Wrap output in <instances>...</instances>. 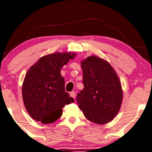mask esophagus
<instances>
[{
    "label": "esophagus",
    "mask_w": 152,
    "mask_h": 152,
    "mask_svg": "<svg viewBox=\"0 0 152 152\" xmlns=\"http://www.w3.org/2000/svg\"><path fill=\"white\" fill-rule=\"evenodd\" d=\"M70 95L73 97V98L75 99V97H76V92H74V91H73V92H70Z\"/></svg>",
    "instance_id": "obj_1"
}]
</instances>
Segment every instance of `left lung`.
<instances>
[{
	"mask_svg": "<svg viewBox=\"0 0 152 152\" xmlns=\"http://www.w3.org/2000/svg\"><path fill=\"white\" fill-rule=\"evenodd\" d=\"M83 90L76 100L85 117L96 124L112 121L120 110L123 92L114 69L106 60L92 56L81 62Z\"/></svg>",
	"mask_w": 152,
	"mask_h": 152,
	"instance_id": "left-lung-1",
	"label": "left lung"
}]
</instances>
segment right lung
Returning a JSON list of instances; mask_svg holds the SVG:
<instances>
[{"label": "right lung", "mask_w": 152, "mask_h": 152, "mask_svg": "<svg viewBox=\"0 0 152 152\" xmlns=\"http://www.w3.org/2000/svg\"><path fill=\"white\" fill-rule=\"evenodd\" d=\"M76 53H54L43 56L26 73L22 86L24 106L37 122L51 124L62 114V108L74 102L64 89L60 70Z\"/></svg>", "instance_id": "right-lung-1"}]
</instances>
